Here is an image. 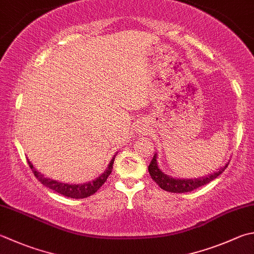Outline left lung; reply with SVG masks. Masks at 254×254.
I'll use <instances>...</instances> for the list:
<instances>
[{
  "mask_svg": "<svg viewBox=\"0 0 254 254\" xmlns=\"http://www.w3.org/2000/svg\"><path fill=\"white\" fill-rule=\"evenodd\" d=\"M156 155L155 154L153 157V160L151 161L150 165H148V172H150V175L152 177V180L155 182L158 186H160L162 190L170 191V192H188V191H192L197 190L206 184L210 183L211 181L215 180L220 174L226 170V167L228 166V164H226L225 167H222L221 170L218 171L217 173L212 174V175H209L207 177L199 178V180H175V178H172L170 176H167L164 174L160 168L157 167V163H156Z\"/></svg>",
  "mask_w": 254,
  "mask_h": 254,
  "instance_id": "obj_1",
  "label": "left lung"
}]
</instances>
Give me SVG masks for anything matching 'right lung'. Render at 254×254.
I'll return each mask as SVG.
<instances>
[{
	"label": "right lung",
	"mask_w": 254,
	"mask_h": 254,
	"mask_svg": "<svg viewBox=\"0 0 254 254\" xmlns=\"http://www.w3.org/2000/svg\"><path fill=\"white\" fill-rule=\"evenodd\" d=\"M113 162H114V157L111 160L110 164H109V166L106 170V172H104L101 176H99L96 181L89 182L87 184H82V185H68V184L59 183L57 181H53V180H49V178L44 177V175H42L41 173L35 170L32 165V163L27 160L28 165H29V167H31L32 172L34 173L35 177H36L37 180L43 184V185L48 187L49 190L61 193V195H64V196L69 197V198H74V199L87 198L89 196L93 195V193L96 192L108 180L109 175H110L112 172Z\"/></svg>",
	"instance_id": "obj_1"
}]
</instances>
